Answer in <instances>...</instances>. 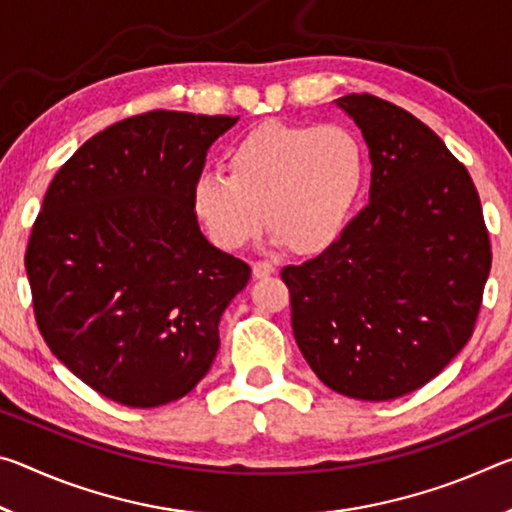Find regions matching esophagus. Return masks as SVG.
<instances>
[{
	"instance_id": "1",
	"label": "esophagus",
	"mask_w": 512,
	"mask_h": 512,
	"mask_svg": "<svg viewBox=\"0 0 512 512\" xmlns=\"http://www.w3.org/2000/svg\"><path fill=\"white\" fill-rule=\"evenodd\" d=\"M275 273V266L271 262H255L253 264V277L255 280H262V277H268Z\"/></svg>"
}]
</instances>
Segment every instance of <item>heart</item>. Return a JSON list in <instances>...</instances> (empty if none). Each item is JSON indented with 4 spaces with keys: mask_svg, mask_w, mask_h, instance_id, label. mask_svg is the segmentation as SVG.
Returning a JSON list of instances; mask_svg holds the SVG:
<instances>
[{
    "mask_svg": "<svg viewBox=\"0 0 512 512\" xmlns=\"http://www.w3.org/2000/svg\"><path fill=\"white\" fill-rule=\"evenodd\" d=\"M225 167L228 176L198 173L189 192L212 244L244 248L266 221L275 244L314 255L348 228L366 178V153L345 126L271 121L232 144Z\"/></svg>",
    "mask_w": 512,
    "mask_h": 512,
    "instance_id": "1",
    "label": "heart"
}]
</instances>
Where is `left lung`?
Returning <instances> with one entry per match:
<instances>
[{
  "mask_svg": "<svg viewBox=\"0 0 512 512\" xmlns=\"http://www.w3.org/2000/svg\"><path fill=\"white\" fill-rule=\"evenodd\" d=\"M336 106L368 144L370 203L282 280L318 379L384 402L427 384L470 341L492 250L470 173L429 126L372 94Z\"/></svg>",
  "mask_w": 512,
  "mask_h": 512,
  "instance_id": "8db88e82",
  "label": "left lung"
}]
</instances>
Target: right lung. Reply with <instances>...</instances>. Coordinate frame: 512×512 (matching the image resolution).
<instances>
[{"mask_svg": "<svg viewBox=\"0 0 512 512\" xmlns=\"http://www.w3.org/2000/svg\"><path fill=\"white\" fill-rule=\"evenodd\" d=\"M239 117L151 110L90 137L51 180L24 255L36 323L76 377L133 409L187 395L250 266L198 228L192 183Z\"/></svg>", "mask_w": 512, "mask_h": 512, "instance_id": "right-lung-1", "label": "right lung"}]
</instances>
